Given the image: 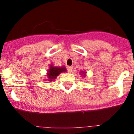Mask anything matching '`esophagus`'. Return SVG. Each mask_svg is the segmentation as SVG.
I'll return each mask as SVG.
<instances>
[{
	"label": "esophagus",
	"instance_id": "esophagus-1",
	"mask_svg": "<svg viewBox=\"0 0 134 134\" xmlns=\"http://www.w3.org/2000/svg\"><path fill=\"white\" fill-rule=\"evenodd\" d=\"M72 67H68V70L69 71H72Z\"/></svg>",
	"mask_w": 134,
	"mask_h": 134
}]
</instances>
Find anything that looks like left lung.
<instances>
[{"mask_svg": "<svg viewBox=\"0 0 134 134\" xmlns=\"http://www.w3.org/2000/svg\"><path fill=\"white\" fill-rule=\"evenodd\" d=\"M86 72H85V71H81V76H83V77H85V75H86Z\"/></svg>", "mask_w": 134, "mask_h": 134, "instance_id": "obj_1", "label": "left lung"}]
</instances>
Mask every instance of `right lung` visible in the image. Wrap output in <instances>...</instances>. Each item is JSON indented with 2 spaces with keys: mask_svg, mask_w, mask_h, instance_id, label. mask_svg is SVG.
<instances>
[{
  "mask_svg": "<svg viewBox=\"0 0 134 134\" xmlns=\"http://www.w3.org/2000/svg\"><path fill=\"white\" fill-rule=\"evenodd\" d=\"M47 78L46 76H44V82L49 83L50 81L52 82V80H55L56 78L59 75H60L62 72H65L67 71L66 67L65 66H52V63L51 65L48 66V68H47ZM51 76V78H49V76Z\"/></svg>",
  "mask_w": 134,
  "mask_h": 134,
  "instance_id": "right-lung-1",
  "label": "right lung"
}]
</instances>
